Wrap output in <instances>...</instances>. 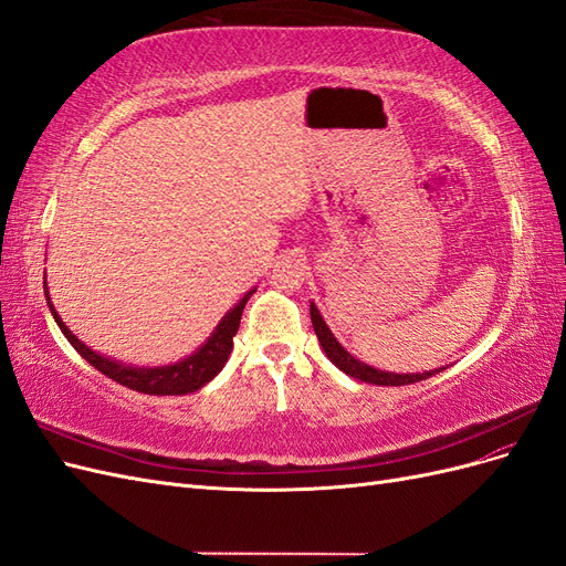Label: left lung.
<instances>
[{
	"label": "left lung",
	"instance_id": "obj_1",
	"mask_svg": "<svg viewBox=\"0 0 566 566\" xmlns=\"http://www.w3.org/2000/svg\"><path fill=\"white\" fill-rule=\"evenodd\" d=\"M310 314H312L314 333L321 342L325 356H328L342 373H347L349 378H354V380L378 385V387H401V385H413V382L427 380V378H432L434 373L443 370V368H434V370H424V373H391V370H380L375 366H368L364 361H358L354 354H349L345 347L339 345V339L333 335V331L328 328V323L323 321L318 306L314 302L310 304Z\"/></svg>",
	"mask_w": 566,
	"mask_h": 566
}]
</instances>
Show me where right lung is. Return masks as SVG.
<instances>
[{
    "label": "right lung",
    "instance_id": "right-lung-1",
    "mask_svg": "<svg viewBox=\"0 0 566 566\" xmlns=\"http://www.w3.org/2000/svg\"><path fill=\"white\" fill-rule=\"evenodd\" d=\"M254 290L256 287L248 290V293L238 300V304H233L231 310L221 316V321L217 323V328L210 333V337L205 339L193 354L184 356L181 361L167 364V366H132V364L117 361V358H111L101 352H94L92 347L84 345V342L71 328H67L63 318L59 316V312L54 310V304H51L46 276H44V297H46V304L51 310V316H54L61 333L65 335L67 342H71L84 361H90L96 370L108 375L111 380L125 385L134 391L153 394V397H181V394H193L217 378L221 368H224L229 361L231 349H233V335L238 333L243 310H245L248 300L254 295Z\"/></svg>",
    "mask_w": 566,
    "mask_h": 566
}]
</instances>
